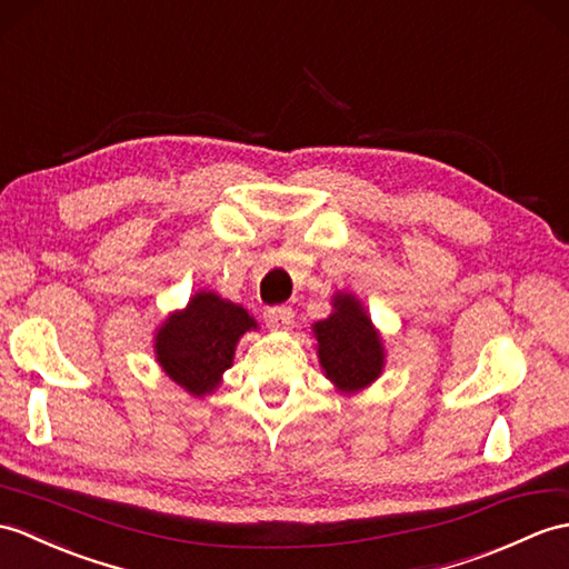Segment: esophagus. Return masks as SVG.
Returning <instances> with one entry per match:
<instances>
[{"instance_id":"esophagus-1","label":"esophagus","mask_w":569,"mask_h":569,"mask_svg":"<svg viewBox=\"0 0 569 569\" xmlns=\"http://www.w3.org/2000/svg\"><path fill=\"white\" fill-rule=\"evenodd\" d=\"M263 320H267L269 329H273V332H283V329H290V325H293L296 312L286 306H273L263 312Z\"/></svg>"}]
</instances>
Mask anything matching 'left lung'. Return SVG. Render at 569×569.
<instances>
[{
  "instance_id": "1",
  "label": "left lung",
  "mask_w": 569,
  "mask_h": 569,
  "mask_svg": "<svg viewBox=\"0 0 569 569\" xmlns=\"http://www.w3.org/2000/svg\"><path fill=\"white\" fill-rule=\"evenodd\" d=\"M332 315L312 325L325 376L339 392H359L380 378L386 347L361 300L351 293L332 298Z\"/></svg>"
}]
</instances>
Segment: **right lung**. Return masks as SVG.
I'll return each instance as SVG.
<instances>
[{
    "instance_id": "obj_1",
    "label": "right lung",
    "mask_w": 569,
    "mask_h": 569,
    "mask_svg": "<svg viewBox=\"0 0 569 569\" xmlns=\"http://www.w3.org/2000/svg\"><path fill=\"white\" fill-rule=\"evenodd\" d=\"M257 320L213 290H198L189 306L171 312L154 335L162 371L193 398L210 395L234 359L237 341Z\"/></svg>"
}]
</instances>
